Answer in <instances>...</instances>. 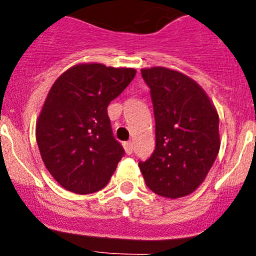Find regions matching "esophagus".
I'll use <instances>...</instances> for the list:
<instances>
[{
    "instance_id": "34e87169",
    "label": "esophagus",
    "mask_w": 256,
    "mask_h": 256,
    "mask_svg": "<svg viewBox=\"0 0 256 256\" xmlns=\"http://www.w3.org/2000/svg\"><path fill=\"white\" fill-rule=\"evenodd\" d=\"M124 152H126V154H132V142H124Z\"/></svg>"
}]
</instances>
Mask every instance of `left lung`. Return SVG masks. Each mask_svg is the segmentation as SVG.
I'll return each instance as SVG.
<instances>
[{"mask_svg": "<svg viewBox=\"0 0 256 256\" xmlns=\"http://www.w3.org/2000/svg\"><path fill=\"white\" fill-rule=\"evenodd\" d=\"M140 73L152 94L156 150L138 166L150 190L164 198H182L202 184L218 156V112L186 74L162 66Z\"/></svg>", "mask_w": 256, "mask_h": 256, "instance_id": "1", "label": "left lung"}]
</instances>
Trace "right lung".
Listing matches in <instances>:
<instances>
[{"mask_svg": "<svg viewBox=\"0 0 256 256\" xmlns=\"http://www.w3.org/2000/svg\"><path fill=\"white\" fill-rule=\"evenodd\" d=\"M132 68L72 66L56 80L36 124L41 158L53 178L76 194L104 188L124 156L108 106L136 77Z\"/></svg>", "mask_w": 256, "mask_h": 256, "instance_id": "1", "label": "right lung"}]
</instances>
